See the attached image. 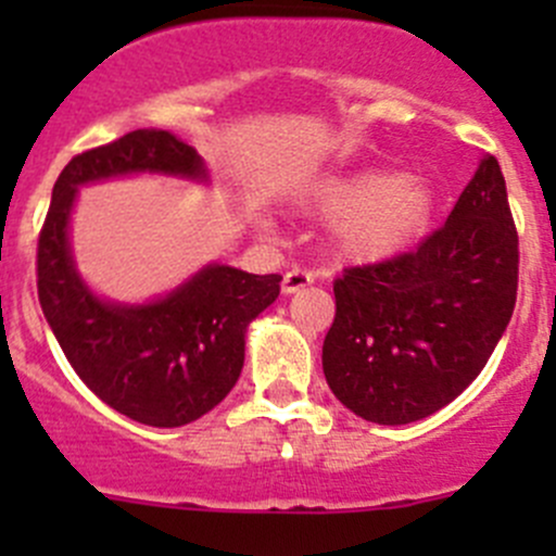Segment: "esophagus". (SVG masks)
I'll list each match as a JSON object with an SVG mask.
<instances>
[{
    "instance_id": "1",
    "label": "esophagus",
    "mask_w": 556,
    "mask_h": 556,
    "mask_svg": "<svg viewBox=\"0 0 556 556\" xmlns=\"http://www.w3.org/2000/svg\"><path fill=\"white\" fill-rule=\"evenodd\" d=\"M314 282V274L306 271V268L301 266H293L288 274L282 277V293H299L301 288H306V285Z\"/></svg>"
}]
</instances>
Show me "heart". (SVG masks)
I'll return each mask as SVG.
<instances>
[{
	"label": "heart",
	"mask_w": 556,
	"mask_h": 556,
	"mask_svg": "<svg viewBox=\"0 0 556 556\" xmlns=\"http://www.w3.org/2000/svg\"><path fill=\"white\" fill-rule=\"evenodd\" d=\"M312 206L336 220V247L352 261H384L412 247L430 226L435 193L422 177L357 172L328 177L312 190Z\"/></svg>",
	"instance_id": "heart-1"
}]
</instances>
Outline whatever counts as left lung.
I'll return each mask as SVG.
<instances>
[{
	"label": "left lung",
	"mask_w": 556,
	"mask_h": 556,
	"mask_svg": "<svg viewBox=\"0 0 556 556\" xmlns=\"http://www.w3.org/2000/svg\"><path fill=\"white\" fill-rule=\"evenodd\" d=\"M519 237L495 155L417 250L344 268L323 344L333 395L368 422L430 417L465 390L514 314Z\"/></svg>",
	"instance_id": "obj_1"
}]
</instances>
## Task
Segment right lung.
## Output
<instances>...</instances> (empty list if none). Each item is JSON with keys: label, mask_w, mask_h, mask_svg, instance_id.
Segmentation results:
<instances>
[{"label": "right lung", "mask_w": 556, "mask_h": 556, "mask_svg": "<svg viewBox=\"0 0 556 556\" xmlns=\"http://www.w3.org/2000/svg\"><path fill=\"white\" fill-rule=\"evenodd\" d=\"M134 172L206 179L201 155L155 128L75 155L55 179L39 231L37 295L70 366L106 406L153 428H179L237 384L247 325L277 301L282 277L215 263L153 304L97 299L75 271L66 237L77 185Z\"/></svg>", "instance_id": "1"}]
</instances>
